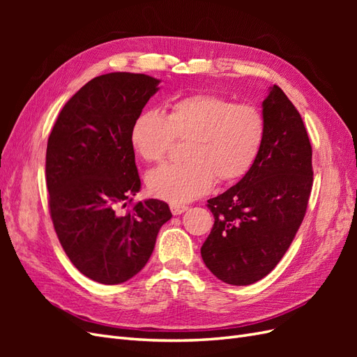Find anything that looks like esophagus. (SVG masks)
Instances as JSON below:
<instances>
[{"mask_svg":"<svg viewBox=\"0 0 357 357\" xmlns=\"http://www.w3.org/2000/svg\"><path fill=\"white\" fill-rule=\"evenodd\" d=\"M188 210L186 205H181V204H171V211L174 215H178L181 213H185Z\"/></svg>","mask_w":357,"mask_h":357,"instance_id":"1","label":"esophagus"}]
</instances>
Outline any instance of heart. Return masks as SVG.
Returning a JSON list of instances; mask_svg holds the SVG:
<instances>
[{
	"mask_svg": "<svg viewBox=\"0 0 357 357\" xmlns=\"http://www.w3.org/2000/svg\"><path fill=\"white\" fill-rule=\"evenodd\" d=\"M266 137V119L257 105L234 102L215 93H195L172 101L167 116L138 114L131 144L146 162H159L176 139H188L185 162H172L147 174L156 198L189 202L208 192L214 180L234 183L252 169Z\"/></svg>",
	"mask_w": 357,
	"mask_h": 357,
	"instance_id": "heart-1",
	"label": "heart"
}]
</instances>
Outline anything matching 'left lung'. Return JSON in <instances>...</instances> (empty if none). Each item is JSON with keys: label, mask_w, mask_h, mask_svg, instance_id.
Here are the masks:
<instances>
[{"label": "left lung", "mask_w": 357, "mask_h": 357, "mask_svg": "<svg viewBox=\"0 0 357 357\" xmlns=\"http://www.w3.org/2000/svg\"><path fill=\"white\" fill-rule=\"evenodd\" d=\"M262 105L266 137L255 165L207 201L214 226L201 256L215 277L234 286L259 282L282 261L312 188V149L296 107L277 84Z\"/></svg>", "instance_id": "obj_1"}]
</instances>
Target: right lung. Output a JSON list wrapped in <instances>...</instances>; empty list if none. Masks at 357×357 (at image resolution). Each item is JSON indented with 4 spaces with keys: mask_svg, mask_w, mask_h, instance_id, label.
I'll return each mask as SVG.
<instances>
[{
    "mask_svg": "<svg viewBox=\"0 0 357 357\" xmlns=\"http://www.w3.org/2000/svg\"><path fill=\"white\" fill-rule=\"evenodd\" d=\"M158 84L146 74L98 75L62 107L47 139L53 228L71 264L102 284L142 271L160 226L172 218L164 201L131 198L142 186L131 128Z\"/></svg>",
    "mask_w": 357,
    "mask_h": 357,
    "instance_id": "1",
    "label": "right lung"
}]
</instances>
